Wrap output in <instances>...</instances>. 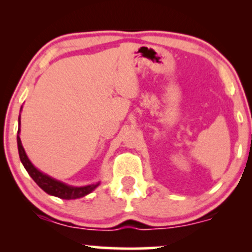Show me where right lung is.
Here are the masks:
<instances>
[{
    "instance_id": "add662e5",
    "label": "right lung",
    "mask_w": 252,
    "mask_h": 252,
    "mask_svg": "<svg viewBox=\"0 0 252 252\" xmlns=\"http://www.w3.org/2000/svg\"><path fill=\"white\" fill-rule=\"evenodd\" d=\"M20 132V117H19V130H17V134ZM17 149H19V155L20 160H21L22 164L28 172V174L31 175V178L36 182L37 186L40 189L45 190L46 193H48L50 195L58 196L60 199H66V200H71V199H78L83 198V196L88 195L89 193H91L96 187H98L99 182L96 184L88 185V186L83 187H74L70 186V185L63 184L62 181H58L56 179L51 178V176L43 174L42 172H40L39 169L35 168L33 166V163L31 162L30 158H28L27 154H26L24 147H22L21 138L17 135Z\"/></svg>"
}]
</instances>
